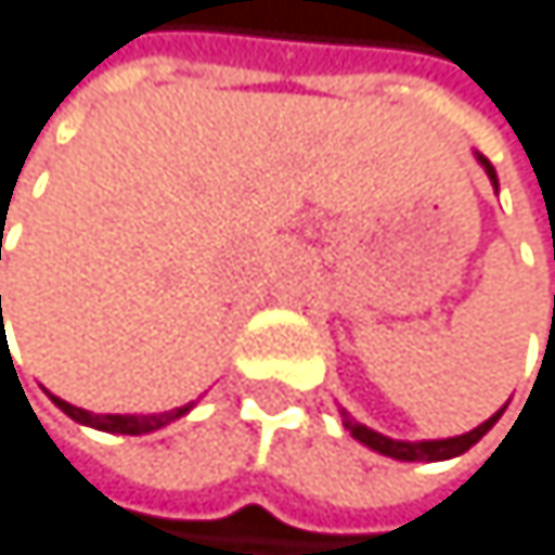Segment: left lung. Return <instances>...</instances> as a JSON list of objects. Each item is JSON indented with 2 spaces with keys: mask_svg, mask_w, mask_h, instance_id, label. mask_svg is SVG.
<instances>
[{
  "mask_svg": "<svg viewBox=\"0 0 555 555\" xmlns=\"http://www.w3.org/2000/svg\"><path fill=\"white\" fill-rule=\"evenodd\" d=\"M479 163L486 166V176L493 179V185H496V169L489 166L486 156H479ZM503 410H506V406H503ZM503 410H500L496 416H489V420H486L482 426H476L473 433H463V436H453V439H426V442L389 439V436H383V433H376V429H370V426L356 423L346 410H343V423H346V429H349L362 446H370V450H376V453H383V456H392V460H402V463H420V460L436 463V460H453V456L466 453L473 442H479L489 429L496 426V420L503 416Z\"/></svg>",
  "mask_w": 555,
  "mask_h": 555,
  "instance_id": "1",
  "label": "left lung"
}]
</instances>
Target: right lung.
<instances>
[{"instance_id":"1","label":"right lung","mask_w":555,"mask_h":555,"mask_svg":"<svg viewBox=\"0 0 555 555\" xmlns=\"http://www.w3.org/2000/svg\"><path fill=\"white\" fill-rule=\"evenodd\" d=\"M52 402H55V406H59L62 413H66V416H73L76 423H86V426H95V429H105V433H122V436H142V433L163 429V426H169L172 420H179V416H185L189 410H193V402H185V406H179V410H172V413H153V416H95V413H86V410L73 406V402L59 399V396H52Z\"/></svg>"}]
</instances>
